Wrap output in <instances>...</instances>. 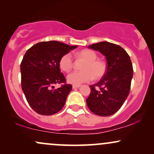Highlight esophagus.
Instances as JSON below:
<instances>
[{"label":"esophagus","mask_w":154,"mask_h":154,"mask_svg":"<svg viewBox=\"0 0 154 154\" xmlns=\"http://www.w3.org/2000/svg\"><path fill=\"white\" fill-rule=\"evenodd\" d=\"M80 86V85H72V88L75 89V88H79Z\"/></svg>","instance_id":"esophagus-1"}]
</instances>
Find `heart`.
Returning a JSON list of instances; mask_svg holds the SVG:
<instances>
[{"mask_svg": "<svg viewBox=\"0 0 154 154\" xmlns=\"http://www.w3.org/2000/svg\"><path fill=\"white\" fill-rule=\"evenodd\" d=\"M79 59L85 61L81 72H74L68 75L67 82L73 85L88 82L94 78L98 79L105 75L106 64L102 60L97 59V54L93 51L85 49L77 54ZM59 66L64 72H69L74 66L73 59L70 54H64L59 61Z\"/></svg>", "mask_w": 154, "mask_h": 154, "instance_id": "heart-1", "label": "heart"}]
</instances>
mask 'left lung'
Returning <instances> with one entry per match:
<instances>
[{
    "label": "left lung",
    "instance_id": "8db88e82",
    "mask_svg": "<svg viewBox=\"0 0 154 154\" xmlns=\"http://www.w3.org/2000/svg\"><path fill=\"white\" fill-rule=\"evenodd\" d=\"M105 56L107 68L105 75L96 84L91 85V94L86 99L92 112L107 116L115 114L130 93L133 69L128 53L119 45L100 42L88 46ZM96 87H99L97 89Z\"/></svg>",
    "mask_w": 154,
    "mask_h": 154
}]
</instances>
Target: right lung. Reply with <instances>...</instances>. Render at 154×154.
<instances>
[{"label":"right lung","mask_w":154,"mask_h":154,"mask_svg":"<svg viewBox=\"0 0 154 154\" xmlns=\"http://www.w3.org/2000/svg\"><path fill=\"white\" fill-rule=\"evenodd\" d=\"M77 47L53 40L40 42L26 51L20 66L22 88L29 105L38 114L53 115L62 109L72 86L65 84L59 61ZM57 83L65 85L55 88Z\"/></svg>","instance_id":"obj_1"}]
</instances>
